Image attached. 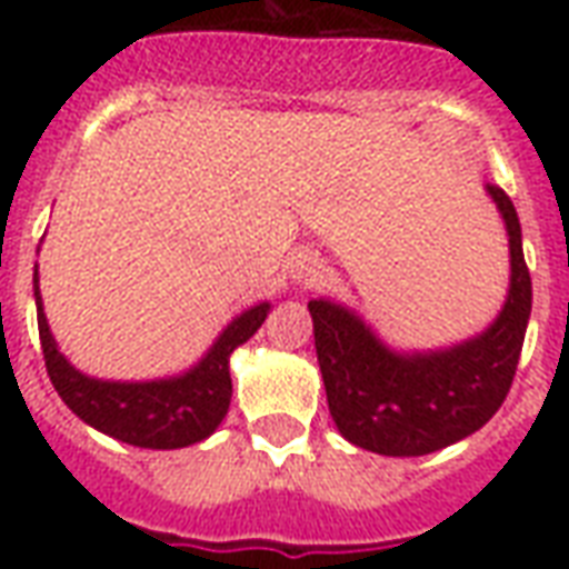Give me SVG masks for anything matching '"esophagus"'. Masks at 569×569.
I'll use <instances>...</instances> for the list:
<instances>
[{
    "instance_id": "esophagus-1",
    "label": "esophagus",
    "mask_w": 569,
    "mask_h": 569,
    "mask_svg": "<svg viewBox=\"0 0 569 569\" xmlns=\"http://www.w3.org/2000/svg\"><path fill=\"white\" fill-rule=\"evenodd\" d=\"M286 271L292 277V283L313 286L322 280V261L320 256L310 252V249H296V252L286 259Z\"/></svg>"
}]
</instances>
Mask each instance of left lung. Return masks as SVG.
Returning a JSON list of instances; mask_svg holds the SVG:
<instances>
[{
  "instance_id": "8db88e82",
  "label": "left lung",
  "mask_w": 569,
  "mask_h": 569,
  "mask_svg": "<svg viewBox=\"0 0 569 569\" xmlns=\"http://www.w3.org/2000/svg\"><path fill=\"white\" fill-rule=\"evenodd\" d=\"M509 237V292L488 329L432 350H399L332 298L308 301L335 427L383 457H423L472 436L509 393L530 320V271L509 194L485 186Z\"/></svg>"
}]
</instances>
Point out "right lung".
<instances>
[{
  "mask_svg": "<svg viewBox=\"0 0 569 569\" xmlns=\"http://www.w3.org/2000/svg\"><path fill=\"white\" fill-rule=\"evenodd\" d=\"M32 296L39 310L44 369L57 396L88 427L100 429L124 445L151 448V451L188 448L194 441L210 439L219 429L231 406V369H228L231 353L240 345H247L271 313V301H259L243 313H237L212 341L210 350L179 375L151 378V381H106L79 371L60 353L44 317L39 264L32 273Z\"/></svg>",
  "mask_w": 569,
  "mask_h": 569,
  "instance_id": "obj_1",
  "label": "right lung"
}]
</instances>
